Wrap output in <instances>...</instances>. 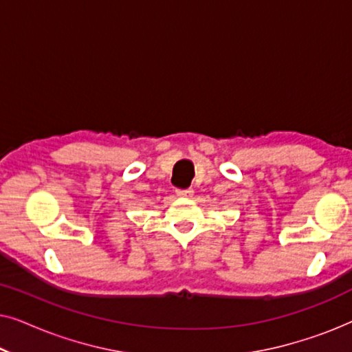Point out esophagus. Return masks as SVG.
<instances>
[{"label": "esophagus", "mask_w": 352, "mask_h": 352, "mask_svg": "<svg viewBox=\"0 0 352 352\" xmlns=\"http://www.w3.org/2000/svg\"><path fill=\"white\" fill-rule=\"evenodd\" d=\"M176 194L179 195V197H186V199H187V197H192V195H194V189H190V187H189V189H184V190H182V189H177V190H176Z\"/></svg>", "instance_id": "obj_1"}]
</instances>
